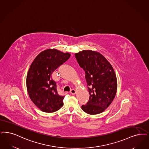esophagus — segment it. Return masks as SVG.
<instances>
[{
  "label": "esophagus",
  "mask_w": 149,
  "mask_h": 149,
  "mask_svg": "<svg viewBox=\"0 0 149 149\" xmlns=\"http://www.w3.org/2000/svg\"><path fill=\"white\" fill-rule=\"evenodd\" d=\"M70 94H72V95H74L76 93V91H75V90L72 89L70 90Z\"/></svg>",
  "instance_id": "1"
}]
</instances>
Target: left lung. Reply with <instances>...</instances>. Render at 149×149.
<instances>
[{"label":"left lung","instance_id":"left-lung-1","mask_svg":"<svg viewBox=\"0 0 149 149\" xmlns=\"http://www.w3.org/2000/svg\"><path fill=\"white\" fill-rule=\"evenodd\" d=\"M79 66L85 72L89 100L81 106L86 113L103 112L111 104L117 91V79L113 68L101 54L84 50L75 54Z\"/></svg>","mask_w":149,"mask_h":149}]
</instances>
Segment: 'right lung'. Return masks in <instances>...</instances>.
<instances>
[{
	"label": "right lung",
	"instance_id": "1",
	"mask_svg": "<svg viewBox=\"0 0 149 149\" xmlns=\"http://www.w3.org/2000/svg\"><path fill=\"white\" fill-rule=\"evenodd\" d=\"M70 56V54L56 49H47L30 65L26 77L28 93L31 101L43 112L53 113L63 105L64 96L58 94L52 74Z\"/></svg>",
	"mask_w": 149,
	"mask_h": 149
}]
</instances>
